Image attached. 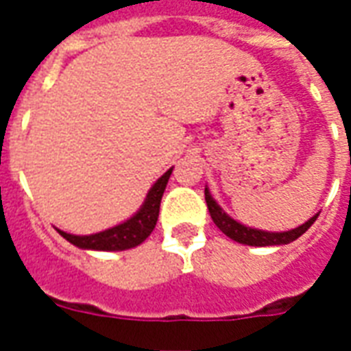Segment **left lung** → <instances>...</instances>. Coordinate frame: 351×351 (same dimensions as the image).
I'll return each mask as SVG.
<instances>
[{
  "label": "left lung",
  "instance_id": "8db88e82",
  "mask_svg": "<svg viewBox=\"0 0 351 351\" xmlns=\"http://www.w3.org/2000/svg\"><path fill=\"white\" fill-rule=\"evenodd\" d=\"M205 201L208 206L210 218L216 223V228L220 229L223 235H228L229 239H233L235 243L246 244V246H282V244H289L297 241L299 237L306 231V229L316 221L317 214H314L308 221H304L302 226L289 231H263V229H254L244 226L241 221H237L235 218H231L223 208H221L216 199L210 195L208 188H205Z\"/></svg>",
  "mask_w": 351,
  "mask_h": 351
}]
</instances>
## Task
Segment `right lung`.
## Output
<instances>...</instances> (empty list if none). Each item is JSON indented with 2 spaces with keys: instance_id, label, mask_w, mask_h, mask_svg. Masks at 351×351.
I'll use <instances>...</instances> for the list:
<instances>
[{
  "instance_id": "add662e5",
  "label": "right lung",
  "mask_w": 351,
  "mask_h": 351,
  "mask_svg": "<svg viewBox=\"0 0 351 351\" xmlns=\"http://www.w3.org/2000/svg\"><path fill=\"white\" fill-rule=\"evenodd\" d=\"M171 173H173V169H169L165 175H161L148 190L145 203L141 205L137 213L114 228H108L99 233H93V235H71L62 229H58V233L64 237L65 241H69L73 246L82 248V250L122 252L135 248L141 243H145L156 228V221L160 216L161 197H163V191H165Z\"/></svg>"
}]
</instances>
